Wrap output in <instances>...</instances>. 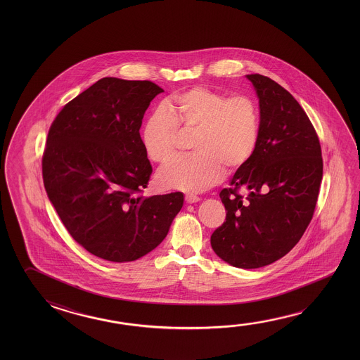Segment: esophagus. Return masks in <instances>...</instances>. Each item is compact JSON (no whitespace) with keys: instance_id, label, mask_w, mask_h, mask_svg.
I'll return each mask as SVG.
<instances>
[{"instance_id":"esophagus-1","label":"esophagus","mask_w":360,"mask_h":360,"mask_svg":"<svg viewBox=\"0 0 360 360\" xmlns=\"http://www.w3.org/2000/svg\"><path fill=\"white\" fill-rule=\"evenodd\" d=\"M184 200H186V202L187 203H195V202H198L200 200V197H197V195H186V197H184Z\"/></svg>"}]
</instances>
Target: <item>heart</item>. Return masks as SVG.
<instances>
[{"mask_svg":"<svg viewBox=\"0 0 360 360\" xmlns=\"http://www.w3.org/2000/svg\"><path fill=\"white\" fill-rule=\"evenodd\" d=\"M154 110L144 124L142 144L148 158L163 165L176 154L178 129L195 133L193 155L182 157L160 169L162 188L202 192L217 184L224 174L240 171L252 158L259 136V109L246 95L195 86L172 98Z\"/></svg>","mask_w":360,"mask_h":360,"instance_id":"1","label":"heart"}]
</instances>
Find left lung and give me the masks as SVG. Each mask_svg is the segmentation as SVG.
Wrapping results in <instances>:
<instances>
[{
	"mask_svg": "<svg viewBox=\"0 0 360 360\" xmlns=\"http://www.w3.org/2000/svg\"><path fill=\"white\" fill-rule=\"evenodd\" d=\"M246 77L259 98V143L219 193L227 213L211 246L230 265L257 269L283 257L304 235L318 200L323 158L318 134L294 96L270 77ZM241 188L248 191L245 200Z\"/></svg>",
	"mask_w": 360,
	"mask_h": 360,
	"instance_id": "left-lung-1",
	"label": "left lung"
}]
</instances>
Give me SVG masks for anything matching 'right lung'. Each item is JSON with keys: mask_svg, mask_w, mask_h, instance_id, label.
Returning a JSON list of instances; mask_svg holds the SVG:
<instances>
[{"mask_svg": "<svg viewBox=\"0 0 360 360\" xmlns=\"http://www.w3.org/2000/svg\"><path fill=\"white\" fill-rule=\"evenodd\" d=\"M163 91L148 80L103 77L69 101L49 130V200L71 237L101 259L129 262L150 252L182 208V192L142 195L152 165L139 129Z\"/></svg>", "mask_w": 360, "mask_h": 360, "instance_id": "right-lung-1", "label": "right lung"}]
</instances>
